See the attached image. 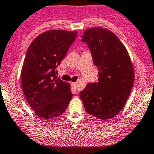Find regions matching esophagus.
Returning a JSON list of instances; mask_svg holds the SVG:
<instances>
[{
	"mask_svg": "<svg viewBox=\"0 0 154 154\" xmlns=\"http://www.w3.org/2000/svg\"><path fill=\"white\" fill-rule=\"evenodd\" d=\"M71 85H72V88L73 89L76 88V83H75V82H72V83H71Z\"/></svg>",
	"mask_w": 154,
	"mask_h": 154,
	"instance_id": "obj_1",
	"label": "esophagus"
}]
</instances>
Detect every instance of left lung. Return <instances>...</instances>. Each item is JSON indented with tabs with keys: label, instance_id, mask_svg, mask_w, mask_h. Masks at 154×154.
Masks as SVG:
<instances>
[{
	"label": "left lung",
	"instance_id": "obj_1",
	"mask_svg": "<svg viewBox=\"0 0 154 154\" xmlns=\"http://www.w3.org/2000/svg\"><path fill=\"white\" fill-rule=\"evenodd\" d=\"M82 41L90 48L98 70V82L80 92L87 112L101 120L116 116L126 103L134 81V69L128 51L117 37L105 28L84 31Z\"/></svg>",
	"mask_w": 154,
	"mask_h": 154
}]
</instances>
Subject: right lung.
I'll return each mask as SVG.
<instances>
[{
  "label": "right lung",
  "instance_id": "obj_1",
  "mask_svg": "<svg viewBox=\"0 0 154 154\" xmlns=\"http://www.w3.org/2000/svg\"><path fill=\"white\" fill-rule=\"evenodd\" d=\"M76 36V31H45L26 52L20 73L23 92L36 115L44 120L63 114L72 97L70 84L56 76V68Z\"/></svg>",
  "mask_w": 154,
  "mask_h": 154
}]
</instances>
